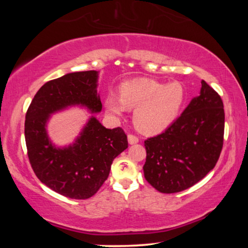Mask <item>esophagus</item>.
Wrapping results in <instances>:
<instances>
[{
    "mask_svg": "<svg viewBox=\"0 0 248 248\" xmlns=\"http://www.w3.org/2000/svg\"><path fill=\"white\" fill-rule=\"evenodd\" d=\"M128 142L130 144H136V143H138V142H139V139H138V137L134 136V134H129Z\"/></svg>",
    "mask_w": 248,
    "mask_h": 248,
    "instance_id": "1",
    "label": "esophagus"
}]
</instances>
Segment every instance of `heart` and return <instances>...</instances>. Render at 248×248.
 <instances>
[{
  "instance_id": "b5f03b06",
  "label": "heart",
  "mask_w": 248,
  "mask_h": 248,
  "mask_svg": "<svg viewBox=\"0 0 248 248\" xmlns=\"http://www.w3.org/2000/svg\"><path fill=\"white\" fill-rule=\"evenodd\" d=\"M186 100V91L180 82L163 84L152 78H140L119 85V96L109 93L104 105L109 114L123 116L134 109L133 123L140 132L156 134L177 119Z\"/></svg>"
}]
</instances>
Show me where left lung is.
<instances>
[{
    "label": "left lung",
    "instance_id": "8db88e82",
    "mask_svg": "<svg viewBox=\"0 0 248 248\" xmlns=\"http://www.w3.org/2000/svg\"><path fill=\"white\" fill-rule=\"evenodd\" d=\"M224 136L220 95L201 81L200 95L164 132L144 141V177L163 194L194 186L216 166Z\"/></svg>",
    "mask_w": 248,
    "mask_h": 248
}]
</instances>
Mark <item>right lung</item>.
I'll list each match as a JSON object with an SVG mask.
<instances>
[{
    "label": "right lung",
    "mask_w": 248,
    "mask_h": 248,
    "mask_svg": "<svg viewBox=\"0 0 248 248\" xmlns=\"http://www.w3.org/2000/svg\"><path fill=\"white\" fill-rule=\"evenodd\" d=\"M97 71H83L51 79L31 100L25 120V140L33 171L50 189L71 199H89L108 178L115 157L128 148L120 127L106 129L92 116L73 144L57 148L47 134L50 115L81 105L102 110Z\"/></svg>",
    "instance_id": "right-lung-1"
}]
</instances>
